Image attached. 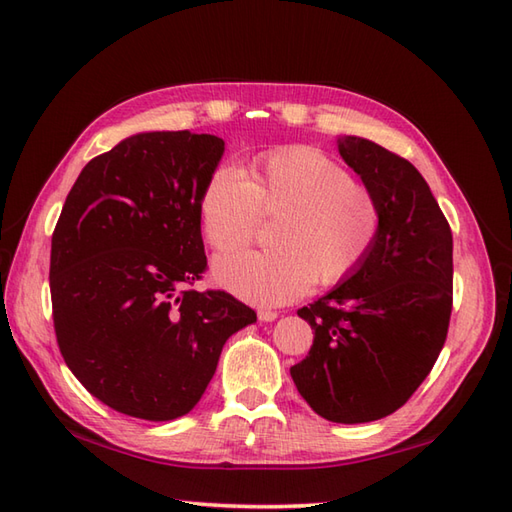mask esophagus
<instances>
[{"mask_svg": "<svg viewBox=\"0 0 512 512\" xmlns=\"http://www.w3.org/2000/svg\"><path fill=\"white\" fill-rule=\"evenodd\" d=\"M279 314L277 312H272V310H259L257 312V318L261 320V323H272V320H275Z\"/></svg>", "mask_w": 512, "mask_h": 512, "instance_id": "1", "label": "esophagus"}]
</instances>
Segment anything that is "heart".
Masks as SVG:
<instances>
[{"instance_id":"b5f03b06","label":"heart","mask_w":512,"mask_h":512,"mask_svg":"<svg viewBox=\"0 0 512 512\" xmlns=\"http://www.w3.org/2000/svg\"><path fill=\"white\" fill-rule=\"evenodd\" d=\"M200 222L220 253L253 242L261 216H277L268 251L216 261V279L255 305H283L349 279L373 253L384 213L375 192L331 154L292 146L259 154L251 178L222 163L200 192Z\"/></svg>"}]
</instances>
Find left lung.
Segmentation results:
<instances>
[{
	"instance_id": "left-lung-1",
	"label": "left lung",
	"mask_w": 512,
	"mask_h": 512,
	"mask_svg": "<svg viewBox=\"0 0 512 512\" xmlns=\"http://www.w3.org/2000/svg\"><path fill=\"white\" fill-rule=\"evenodd\" d=\"M338 150L382 205V233L358 272L299 310L314 344L290 375L323 419L368 423L399 410L438 360L454 303V242L408 159L362 137H340Z\"/></svg>"
}]
</instances>
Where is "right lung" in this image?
Here are the masks:
<instances>
[{"mask_svg": "<svg viewBox=\"0 0 512 512\" xmlns=\"http://www.w3.org/2000/svg\"><path fill=\"white\" fill-rule=\"evenodd\" d=\"M224 141L141 133L91 159L52 233L56 342L69 371L115 412L170 421L192 410L224 342L257 314L207 270L200 192Z\"/></svg>", "mask_w": 512, "mask_h": 512, "instance_id": "obj_1", "label": "right lung"}]
</instances>
